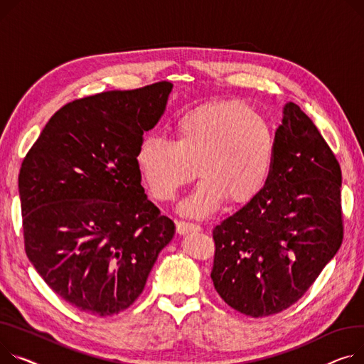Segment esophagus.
Wrapping results in <instances>:
<instances>
[{
	"instance_id": "obj_1",
	"label": "esophagus",
	"mask_w": 364,
	"mask_h": 364,
	"mask_svg": "<svg viewBox=\"0 0 364 364\" xmlns=\"http://www.w3.org/2000/svg\"><path fill=\"white\" fill-rule=\"evenodd\" d=\"M200 225L198 224H193V223H186V221H180L177 223V232L180 235H184V234H188V232H198L200 231Z\"/></svg>"
}]
</instances>
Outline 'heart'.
<instances>
[{"label":"heart","mask_w":364,"mask_h":364,"mask_svg":"<svg viewBox=\"0 0 364 364\" xmlns=\"http://www.w3.org/2000/svg\"><path fill=\"white\" fill-rule=\"evenodd\" d=\"M176 141L144 139L136 161L152 195L173 200L195 180L205 177L180 205L184 215H210L227 198L231 203L253 199L268 183L275 159V133L250 105L238 101L203 104L176 123Z\"/></svg>","instance_id":"heart-1"}]
</instances>
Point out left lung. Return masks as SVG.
I'll return each mask as SVG.
<instances>
[{"label":"left lung","instance_id":"left-lung-1","mask_svg":"<svg viewBox=\"0 0 364 364\" xmlns=\"http://www.w3.org/2000/svg\"><path fill=\"white\" fill-rule=\"evenodd\" d=\"M266 186L213 231L210 278L221 299L252 318L300 300L341 247V168L294 102L275 132Z\"/></svg>","mask_w":364,"mask_h":364}]
</instances>
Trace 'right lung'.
<instances>
[{"label":"right lung","instance_id":"add662e5","mask_svg":"<svg viewBox=\"0 0 364 364\" xmlns=\"http://www.w3.org/2000/svg\"><path fill=\"white\" fill-rule=\"evenodd\" d=\"M173 83L109 90L60 108L18 174L24 250L53 291L107 318L141 294L174 223L141 187L136 155Z\"/></svg>","mask_w":364,"mask_h":364}]
</instances>
